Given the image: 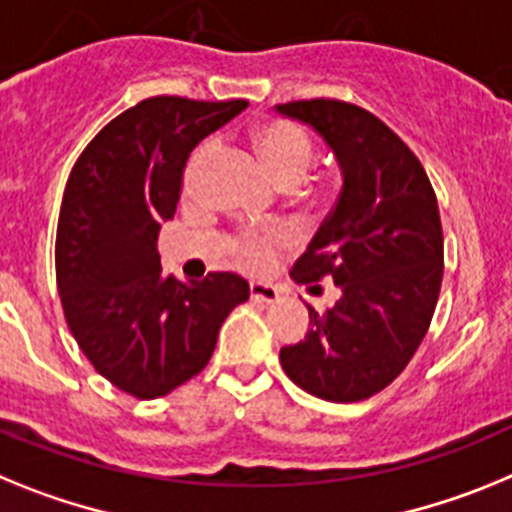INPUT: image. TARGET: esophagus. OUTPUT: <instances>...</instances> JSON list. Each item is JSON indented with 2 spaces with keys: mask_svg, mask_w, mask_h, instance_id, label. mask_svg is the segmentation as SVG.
<instances>
[{
  "mask_svg": "<svg viewBox=\"0 0 512 512\" xmlns=\"http://www.w3.org/2000/svg\"><path fill=\"white\" fill-rule=\"evenodd\" d=\"M250 296L252 301H260V304H273V301L281 299L278 288L268 286V283H250Z\"/></svg>",
  "mask_w": 512,
  "mask_h": 512,
  "instance_id": "obj_1",
  "label": "esophagus"
}]
</instances>
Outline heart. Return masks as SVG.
Here are the masks:
<instances>
[{
    "instance_id": "1",
    "label": "heart",
    "mask_w": 512,
    "mask_h": 512,
    "mask_svg": "<svg viewBox=\"0 0 512 512\" xmlns=\"http://www.w3.org/2000/svg\"><path fill=\"white\" fill-rule=\"evenodd\" d=\"M252 146H255L257 157L265 164V170L275 177V180L291 188L296 182H301L309 172L311 162H314V139L299 126V123L286 121V118H270L262 121L260 126L252 128ZM219 144L213 139L201 141L190 151L185 170H182V188L185 193H193L195 185L201 182L203 172L216 157ZM337 193L335 180L314 182L309 188L311 201H330ZM231 252V260L237 262L244 270H268L273 265L275 255L288 247V234L281 229H265V231H239L226 242Z\"/></svg>"
}]
</instances>
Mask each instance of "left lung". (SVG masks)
Returning <instances> with one entry per match:
<instances>
[{"mask_svg":"<svg viewBox=\"0 0 512 512\" xmlns=\"http://www.w3.org/2000/svg\"><path fill=\"white\" fill-rule=\"evenodd\" d=\"M283 115L311 123L345 175L340 201L291 275L330 278L342 296L309 306V332L281 348L293 384L327 402H361L397 379L428 332L443 283V226L415 151L384 121L342 100H293Z\"/></svg>","mask_w":512,"mask_h":512,"instance_id":"obj_1","label":"left lung"}]
</instances>
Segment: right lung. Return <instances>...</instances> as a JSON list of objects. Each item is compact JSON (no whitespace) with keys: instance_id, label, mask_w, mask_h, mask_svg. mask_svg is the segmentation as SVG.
Returning a JSON list of instances; mask_svg holds the SVG:
<instances>
[{"instance_id":"1","label":"right lung","mask_w":512,"mask_h":512,"mask_svg":"<svg viewBox=\"0 0 512 512\" xmlns=\"http://www.w3.org/2000/svg\"><path fill=\"white\" fill-rule=\"evenodd\" d=\"M244 105L141 100L84 146L66 180L56 229L66 324L95 371L136 399L164 397L198 376L229 311L250 299L234 273H208L193 286L162 275L157 252L190 151Z\"/></svg>"}]
</instances>
